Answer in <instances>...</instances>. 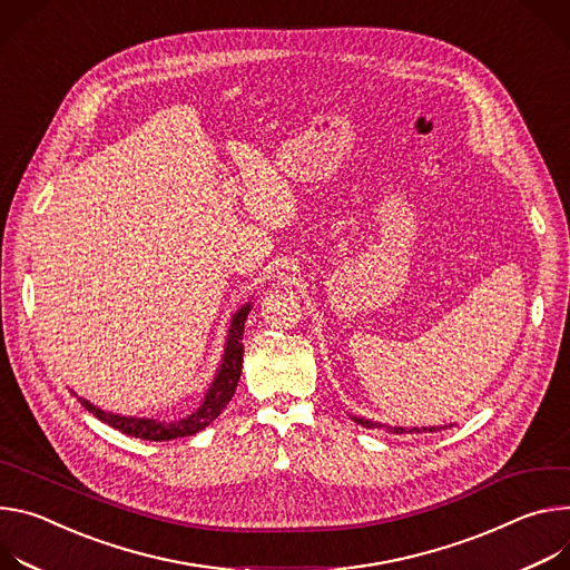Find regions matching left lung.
Segmentation results:
<instances>
[{
	"mask_svg": "<svg viewBox=\"0 0 570 570\" xmlns=\"http://www.w3.org/2000/svg\"><path fill=\"white\" fill-rule=\"evenodd\" d=\"M353 421L355 423H360V425H364V428H377V430H385V432H390V434H421V432H436V430H441V428H401V425H385V423H375V421H368V419H357V416H353ZM446 428V425H444Z\"/></svg>",
	"mask_w": 570,
	"mask_h": 570,
	"instance_id": "1",
	"label": "left lung"
}]
</instances>
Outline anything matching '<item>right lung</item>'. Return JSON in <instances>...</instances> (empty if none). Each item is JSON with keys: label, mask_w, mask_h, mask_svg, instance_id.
<instances>
[{"label": "right lung", "mask_w": 570, "mask_h": 570, "mask_svg": "<svg viewBox=\"0 0 570 570\" xmlns=\"http://www.w3.org/2000/svg\"><path fill=\"white\" fill-rule=\"evenodd\" d=\"M250 303L242 305L235 314L233 322L228 328V337H226V348L222 355V364L213 377V383L202 401V405L183 419H156V416H121V414H112V412H104L97 405H92L86 399H79L81 405L92 412L99 421L108 423L110 428L136 436V439H147V441H169V439H178V436H189L197 434L199 430L208 428L219 414L222 410L228 405V401L235 394V387L239 383L242 375V357H244V324L248 317Z\"/></svg>", "instance_id": "right-lung-1"}]
</instances>
